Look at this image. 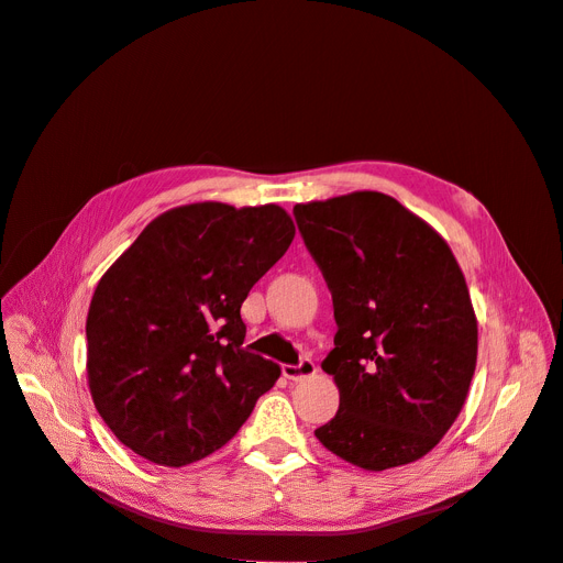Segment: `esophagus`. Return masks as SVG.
<instances>
[{"mask_svg":"<svg viewBox=\"0 0 563 563\" xmlns=\"http://www.w3.org/2000/svg\"><path fill=\"white\" fill-rule=\"evenodd\" d=\"M282 373H284V378H288V380H302V378L314 376L317 364L312 360H300L298 364H284Z\"/></svg>","mask_w":563,"mask_h":563,"instance_id":"esophagus-1","label":"esophagus"}]
</instances>
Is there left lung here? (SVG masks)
Wrapping results in <instances>:
<instances>
[{
	"instance_id": "8db88e82",
	"label": "left lung",
	"mask_w": 563,
	"mask_h": 563,
	"mask_svg": "<svg viewBox=\"0 0 563 563\" xmlns=\"http://www.w3.org/2000/svg\"><path fill=\"white\" fill-rule=\"evenodd\" d=\"M302 242L333 298L321 368L340 406L314 437L371 472L430 453L455 422L476 366V317L455 255L383 192L296 203Z\"/></svg>"
}]
</instances>
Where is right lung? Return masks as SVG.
Wrapping results in <instances>:
<instances>
[{"label": "right lung", "instance_id": "add662e5", "mask_svg": "<svg viewBox=\"0 0 563 563\" xmlns=\"http://www.w3.org/2000/svg\"><path fill=\"white\" fill-rule=\"evenodd\" d=\"M294 234L277 203H187L152 220L106 272L87 317V373L124 446L183 467L246 422L282 371L244 350L242 302Z\"/></svg>", "mask_w": 563, "mask_h": 563}]
</instances>
